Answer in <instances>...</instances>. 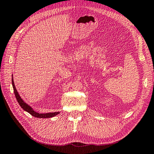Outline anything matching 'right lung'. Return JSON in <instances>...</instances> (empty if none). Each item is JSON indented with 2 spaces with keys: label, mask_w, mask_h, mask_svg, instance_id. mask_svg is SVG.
<instances>
[{
  "label": "right lung",
  "mask_w": 154,
  "mask_h": 154,
  "mask_svg": "<svg viewBox=\"0 0 154 154\" xmlns=\"http://www.w3.org/2000/svg\"><path fill=\"white\" fill-rule=\"evenodd\" d=\"M12 83L13 88H14V94H15V96H16L17 102L19 103V104L21 107V108H23V109L26 111L27 112L29 113L31 116H33V117H38V118H50V117H54L60 113L59 112H53V113H39L36 112H35V111L33 109V108H32L31 107L29 106L28 104H27L26 102H24V101L20 97V96L19 95L18 92H17L16 88L15 87V85H14L13 77L12 78Z\"/></svg>",
  "instance_id": "1"
}]
</instances>
